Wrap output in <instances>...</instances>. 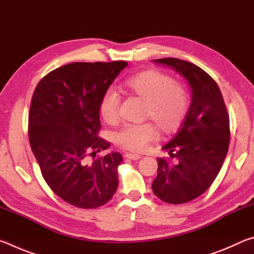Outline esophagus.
<instances>
[{
	"instance_id": "1",
	"label": "esophagus",
	"mask_w": 254,
	"mask_h": 254,
	"mask_svg": "<svg viewBox=\"0 0 254 254\" xmlns=\"http://www.w3.org/2000/svg\"><path fill=\"white\" fill-rule=\"evenodd\" d=\"M124 158H126V159H130V160H137V159H140L141 157L139 156V154L126 153V154H124Z\"/></svg>"
}]
</instances>
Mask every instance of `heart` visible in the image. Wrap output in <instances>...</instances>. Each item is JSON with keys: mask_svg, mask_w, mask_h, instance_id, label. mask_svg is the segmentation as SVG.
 <instances>
[{"mask_svg": "<svg viewBox=\"0 0 254 254\" xmlns=\"http://www.w3.org/2000/svg\"><path fill=\"white\" fill-rule=\"evenodd\" d=\"M124 87L132 95L145 101L144 118L151 119L165 134L177 131L186 120L190 107L188 92L169 75L158 70H144L128 77ZM120 105L121 97L117 91L107 89L103 94L100 112L105 122H119ZM154 124L147 121L127 124L115 134V143L131 152L144 151L159 136L157 125Z\"/></svg>", "mask_w": 254, "mask_h": 254, "instance_id": "b5f03b06", "label": "heart"}]
</instances>
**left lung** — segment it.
Listing matches in <instances>:
<instances>
[{
	"label": "left lung",
	"mask_w": 254,
	"mask_h": 254,
	"mask_svg": "<svg viewBox=\"0 0 254 254\" xmlns=\"http://www.w3.org/2000/svg\"><path fill=\"white\" fill-rule=\"evenodd\" d=\"M173 67L188 80L192 100L187 118L158 158L154 195L169 204H184L207 190L222 168L230 145V118L220 87L207 72L178 58L154 60Z\"/></svg>",
	"instance_id": "8db88e82"
}]
</instances>
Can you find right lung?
Listing matches in <instances>:
<instances>
[{
	"label": "right lung",
	"instance_id": "1",
	"mask_svg": "<svg viewBox=\"0 0 254 254\" xmlns=\"http://www.w3.org/2000/svg\"><path fill=\"white\" fill-rule=\"evenodd\" d=\"M127 66L123 60L71 63L48 72L33 92L31 150L51 190L78 208L105 205L118 189L121 153L95 156L111 145L98 135L101 98Z\"/></svg>",
	"mask_w": 254,
	"mask_h": 254
}]
</instances>
